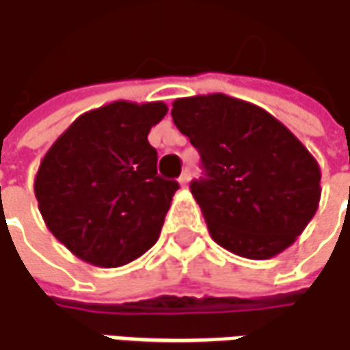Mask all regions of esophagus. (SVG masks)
Wrapping results in <instances>:
<instances>
[{
    "instance_id": "obj_1",
    "label": "esophagus",
    "mask_w": 350,
    "mask_h": 350,
    "mask_svg": "<svg viewBox=\"0 0 350 350\" xmlns=\"http://www.w3.org/2000/svg\"><path fill=\"white\" fill-rule=\"evenodd\" d=\"M178 182H180V185H182V187H187V184H189V172H187V170H184Z\"/></svg>"
}]
</instances>
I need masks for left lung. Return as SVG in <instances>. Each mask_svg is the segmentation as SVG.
Instances as JSON below:
<instances>
[{
	"label": "left lung",
	"instance_id": "left-lung-1",
	"mask_svg": "<svg viewBox=\"0 0 350 350\" xmlns=\"http://www.w3.org/2000/svg\"><path fill=\"white\" fill-rule=\"evenodd\" d=\"M176 128L201 155L206 178L191 182L211 237L234 255H280L316 215L320 166L278 118L224 94L172 103Z\"/></svg>",
	"mask_w": 350,
	"mask_h": 350
}]
</instances>
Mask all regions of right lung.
I'll return each mask as SVG.
<instances>
[{
    "label": "right lung",
    "mask_w": 350,
    "mask_h": 350,
    "mask_svg": "<svg viewBox=\"0 0 350 350\" xmlns=\"http://www.w3.org/2000/svg\"><path fill=\"white\" fill-rule=\"evenodd\" d=\"M163 101H113L80 115L49 147L34 180L45 226L101 268L128 265L159 239L178 182L157 174L147 134Z\"/></svg>",
    "instance_id": "right-lung-1"
}]
</instances>
